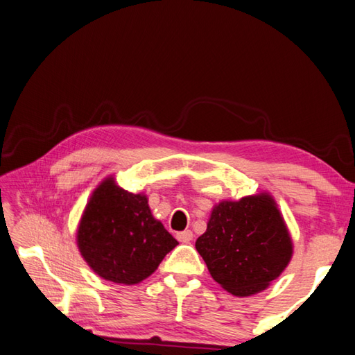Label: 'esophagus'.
Here are the masks:
<instances>
[{"label":"esophagus","mask_w":355,"mask_h":355,"mask_svg":"<svg viewBox=\"0 0 355 355\" xmlns=\"http://www.w3.org/2000/svg\"><path fill=\"white\" fill-rule=\"evenodd\" d=\"M176 237H178V241L182 242V243H189L191 241H193L194 234H193V232H191V230H185V232L178 233Z\"/></svg>","instance_id":"34e87169"}]
</instances>
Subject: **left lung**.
I'll return each instance as SVG.
<instances>
[{
    "instance_id": "1",
    "label": "left lung",
    "mask_w": 355,
    "mask_h": 355,
    "mask_svg": "<svg viewBox=\"0 0 355 355\" xmlns=\"http://www.w3.org/2000/svg\"><path fill=\"white\" fill-rule=\"evenodd\" d=\"M196 248L214 279L239 297L267 288L293 254L288 230L267 194L219 203Z\"/></svg>"
}]
</instances>
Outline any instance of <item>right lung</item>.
<instances>
[{"instance_id":"right-lung-1","label":"right lung","mask_w":355,"mask_h":355,"mask_svg":"<svg viewBox=\"0 0 355 355\" xmlns=\"http://www.w3.org/2000/svg\"><path fill=\"white\" fill-rule=\"evenodd\" d=\"M179 242L154 219L148 198L104 180L78 230L80 254L103 279L132 285L154 273Z\"/></svg>"}]
</instances>
